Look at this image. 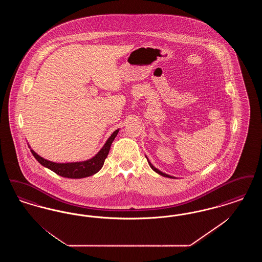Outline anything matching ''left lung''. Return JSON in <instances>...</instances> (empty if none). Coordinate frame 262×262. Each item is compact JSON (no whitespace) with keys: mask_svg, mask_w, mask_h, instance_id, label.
I'll return each instance as SVG.
<instances>
[{"mask_svg":"<svg viewBox=\"0 0 262 262\" xmlns=\"http://www.w3.org/2000/svg\"><path fill=\"white\" fill-rule=\"evenodd\" d=\"M145 157H146V159H147V162H148V164H149L150 168H151V169H152V170H153L154 172H156L157 174H161V176H163V177H167V178H170V179H176V178H174V177H173V176H170V174H165V173H163V172H161L160 170H158L157 168H155V167H154V166H153V165L151 164V162H150L149 161V159L147 158V156H146V155H145Z\"/></svg>","mask_w":262,"mask_h":262,"instance_id":"1","label":"left lung"}]
</instances>
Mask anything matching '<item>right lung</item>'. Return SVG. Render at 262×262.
I'll return each instance as SVG.
<instances>
[{"label": "right lung", "instance_id": "1", "mask_svg": "<svg viewBox=\"0 0 262 262\" xmlns=\"http://www.w3.org/2000/svg\"><path fill=\"white\" fill-rule=\"evenodd\" d=\"M119 130L120 128L116 129L107 139V141L105 142L103 147L98 151V153L95 154L92 158L88 159L85 161L69 163L52 162L38 155L34 150L31 149L29 144H28V147L30 148L31 153L33 154V156L35 157L38 162L40 163L42 166L50 169L51 171L55 172L56 174L63 178H69V179H81L99 172L104 165L105 159L109 154L113 140L115 139V137H117Z\"/></svg>", "mask_w": 262, "mask_h": 262}]
</instances>
